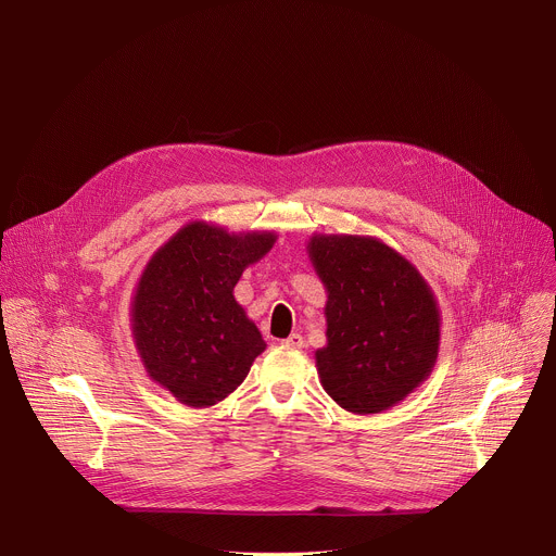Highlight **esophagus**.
<instances>
[{
  "mask_svg": "<svg viewBox=\"0 0 556 556\" xmlns=\"http://www.w3.org/2000/svg\"><path fill=\"white\" fill-rule=\"evenodd\" d=\"M281 345H286V348H294V350H301V348H303V337H301V334H290L288 339H283V341H281Z\"/></svg>",
  "mask_w": 556,
  "mask_h": 556,
  "instance_id": "34e87169",
  "label": "esophagus"
}]
</instances>
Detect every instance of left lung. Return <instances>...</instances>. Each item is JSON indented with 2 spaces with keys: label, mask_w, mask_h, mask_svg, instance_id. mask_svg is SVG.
<instances>
[{
  "label": "left lung",
  "mask_w": 556,
  "mask_h": 556,
  "mask_svg": "<svg viewBox=\"0 0 556 556\" xmlns=\"http://www.w3.org/2000/svg\"><path fill=\"white\" fill-rule=\"evenodd\" d=\"M307 255L328 292V345L314 352L326 393L361 416L403 403L438 361L431 286L407 257L367 235H312Z\"/></svg>",
  "instance_id": "left-lung-1"
}]
</instances>
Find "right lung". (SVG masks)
<instances>
[{"instance_id":"right-lung-1","label":"right lung","mask_w":556,"mask_h":556,"mask_svg":"<svg viewBox=\"0 0 556 556\" xmlns=\"http://www.w3.org/2000/svg\"><path fill=\"white\" fill-rule=\"evenodd\" d=\"M277 232L189 222L147 262L131 299V337L147 376L187 407H213L244 382L266 341L232 288Z\"/></svg>"}]
</instances>
